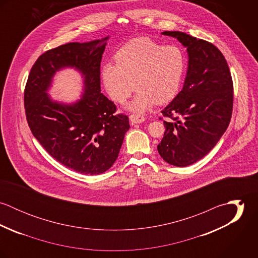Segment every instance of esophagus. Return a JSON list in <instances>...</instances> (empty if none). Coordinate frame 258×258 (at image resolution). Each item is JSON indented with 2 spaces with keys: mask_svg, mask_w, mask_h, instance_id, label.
I'll return each instance as SVG.
<instances>
[{
  "mask_svg": "<svg viewBox=\"0 0 258 258\" xmlns=\"http://www.w3.org/2000/svg\"><path fill=\"white\" fill-rule=\"evenodd\" d=\"M129 119L132 124H140L145 121V117L141 116L139 114H132V115H130Z\"/></svg>",
  "mask_w": 258,
  "mask_h": 258,
  "instance_id": "1",
  "label": "esophagus"
}]
</instances>
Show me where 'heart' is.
Returning <instances> with one entry per match:
<instances>
[{"label": "heart", "mask_w": 258, "mask_h": 258, "mask_svg": "<svg viewBox=\"0 0 258 258\" xmlns=\"http://www.w3.org/2000/svg\"><path fill=\"white\" fill-rule=\"evenodd\" d=\"M115 62L103 64L102 81L111 99L118 103L131 95L134 83L137 93L127 104L128 110L143 113L155 103H167L181 87L184 57L178 46L136 37L120 47Z\"/></svg>", "instance_id": "b5f03b06"}]
</instances>
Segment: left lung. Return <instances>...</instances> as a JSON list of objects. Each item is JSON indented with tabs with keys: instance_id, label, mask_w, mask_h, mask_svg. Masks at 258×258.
Returning a JSON list of instances; mask_svg holds the SVG:
<instances>
[{
	"instance_id": "1",
	"label": "left lung",
	"mask_w": 258,
	"mask_h": 258,
	"mask_svg": "<svg viewBox=\"0 0 258 258\" xmlns=\"http://www.w3.org/2000/svg\"><path fill=\"white\" fill-rule=\"evenodd\" d=\"M186 48L188 61L183 89L162 110L172 121L158 145L160 156L176 167L189 166L220 141L230 122L233 84L227 62L213 43L182 32H163Z\"/></svg>"
}]
</instances>
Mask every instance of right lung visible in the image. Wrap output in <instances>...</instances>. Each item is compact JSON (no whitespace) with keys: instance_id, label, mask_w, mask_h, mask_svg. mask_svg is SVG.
<instances>
[{"instance_id":"right-lung-1","label":"right lung","mask_w":258,"mask_h":258,"mask_svg":"<svg viewBox=\"0 0 258 258\" xmlns=\"http://www.w3.org/2000/svg\"><path fill=\"white\" fill-rule=\"evenodd\" d=\"M109 37L70 42L41 54L25 89V109L33 135L57 162L75 172L98 175L110 169L129 130L128 116L100 91V62ZM74 68L84 78V93L73 104L47 93L53 76Z\"/></svg>"}]
</instances>
